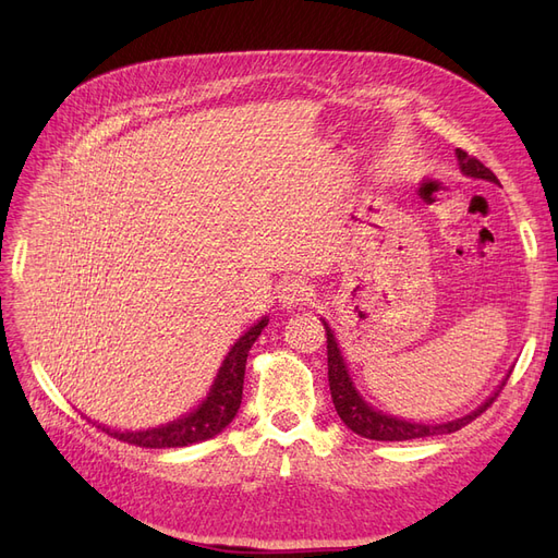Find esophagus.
Listing matches in <instances>:
<instances>
[{"label":"esophagus","mask_w":558,"mask_h":558,"mask_svg":"<svg viewBox=\"0 0 558 558\" xmlns=\"http://www.w3.org/2000/svg\"><path fill=\"white\" fill-rule=\"evenodd\" d=\"M312 298H314V286L305 279L293 277V279H286L279 286V302L286 310H293L298 305H307Z\"/></svg>","instance_id":"34e87169"}]
</instances>
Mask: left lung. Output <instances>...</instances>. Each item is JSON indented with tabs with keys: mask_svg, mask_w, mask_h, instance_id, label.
I'll use <instances>...</instances> for the list:
<instances>
[{
	"mask_svg": "<svg viewBox=\"0 0 558 558\" xmlns=\"http://www.w3.org/2000/svg\"><path fill=\"white\" fill-rule=\"evenodd\" d=\"M456 158H459L463 174L498 183L496 174L488 170V167H484L477 158L468 156L465 150L456 148ZM324 328H326V337H328V384H330V396H332V402H335V410H337V414H340V418L344 421V426L349 430H353L361 437H367V440L402 442V440H416V437L456 433V430H461L463 426H468L470 421H475L482 412H486V408H492L494 400L498 398V393L502 391V386H505V381H502L496 388L492 398L482 402L475 412H470L461 418L447 421V424H412V421L384 414V412L375 410L373 404H367L363 400V396L356 391V386H353V381L349 377V369L344 365L342 351H340V347H337L335 335L328 328L326 320H324Z\"/></svg>",
	"mask_w": 558,
	"mask_h": 558,
	"instance_id": "obj_1",
	"label": "left lung"
}]
</instances>
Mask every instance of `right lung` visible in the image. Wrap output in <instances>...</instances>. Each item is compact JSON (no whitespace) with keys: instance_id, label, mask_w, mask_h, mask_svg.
I'll use <instances>...</instances> for the list:
<instances>
[{"instance_id":"1","label":"right lung","mask_w":558,"mask_h":558,"mask_svg":"<svg viewBox=\"0 0 558 558\" xmlns=\"http://www.w3.org/2000/svg\"><path fill=\"white\" fill-rule=\"evenodd\" d=\"M267 320L269 318H260L256 326H251L240 340L234 342V347L228 351L223 365L218 367V375L211 384L207 400L191 414L170 421L167 426L148 428V430H111L105 426H97V428L113 435L116 440L134 445V447H146V449L189 447L195 442H205L209 437L218 435L240 410L248 349L258 340V335L267 326Z\"/></svg>"}]
</instances>
